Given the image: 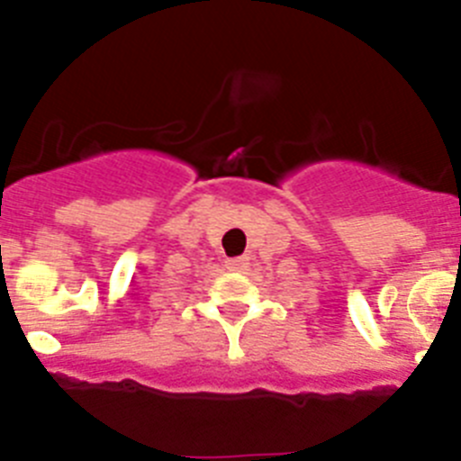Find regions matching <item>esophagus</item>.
I'll list each match as a JSON object with an SVG mask.
<instances>
[{
	"mask_svg": "<svg viewBox=\"0 0 461 461\" xmlns=\"http://www.w3.org/2000/svg\"><path fill=\"white\" fill-rule=\"evenodd\" d=\"M249 265V256H238V258H226V269L230 272H242Z\"/></svg>",
	"mask_w": 461,
	"mask_h": 461,
	"instance_id": "esophagus-1",
	"label": "esophagus"
}]
</instances>
